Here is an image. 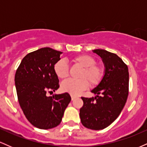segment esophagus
<instances>
[{"instance_id": "34e87169", "label": "esophagus", "mask_w": 147, "mask_h": 147, "mask_svg": "<svg viewBox=\"0 0 147 147\" xmlns=\"http://www.w3.org/2000/svg\"><path fill=\"white\" fill-rule=\"evenodd\" d=\"M77 98V97H75V96H74V95H71V99H72V100H75V99Z\"/></svg>"}]
</instances>
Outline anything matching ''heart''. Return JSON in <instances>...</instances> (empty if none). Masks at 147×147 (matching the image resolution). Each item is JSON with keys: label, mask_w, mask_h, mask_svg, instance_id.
Listing matches in <instances>:
<instances>
[{"label": "heart", "mask_w": 147, "mask_h": 147, "mask_svg": "<svg viewBox=\"0 0 147 147\" xmlns=\"http://www.w3.org/2000/svg\"><path fill=\"white\" fill-rule=\"evenodd\" d=\"M72 62L77 66L82 68L78 77L79 79H70L62 82L61 90L72 95H77L86 90L88 85L95 87L100 83L104 75V68L102 65L96 64V60L89 55H79L71 59ZM54 70L57 77L65 79L68 77L70 70L65 60L60 59L54 65Z\"/></svg>", "instance_id": "b5f03b06"}]
</instances>
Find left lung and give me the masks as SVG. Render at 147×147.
I'll list each match as a JSON object with an SVG mask.
<instances>
[{"instance_id":"1","label":"left lung","mask_w":147,"mask_h":147,"mask_svg":"<svg viewBox=\"0 0 147 147\" xmlns=\"http://www.w3.org/2000/svg\"><path fill=\"white\" fill-rule=\"evenodd\" d=\"M102 58L105 70L102 80L91 92L95 97H82V124L92 130L104 129L117 119L129 95V69L115 54L102 49L92 50ZM100 94V96H99Z\"/></svg>"}]
</instances>
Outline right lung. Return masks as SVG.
<instances>
[{"instance_id":"1","label":"right lung","mask_w":147,"mask_h":147,"mask_svg":"<svg viewBox=\"0 0 147 147\" xmlns=\"http://www.w3.org/2000/svg\"><path fill=\"white\" fill-rule=\"evenodd\" d=\"M62 52L43 48L28 54L15 74L18 102L28 120L35 127L49 129L61 122L64 111L71 101L68 92L48 97L47 92L59 88L54 65Z\"/></svg>"}]
</instances>
